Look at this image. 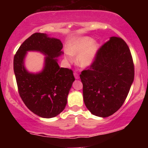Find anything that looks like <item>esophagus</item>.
<instances>
[{
    "label": "esophagus",
    "instance_id": "1",
    "mask_svg": "<svg viewBox=\"0 0 148 148\" xmlns=\"http://www.w3.org/2000/svg\"><path fill=\"white\" fill-rule=\"evenodd\" d=\"M74 77H75L76 79H79V75L76 72L74 73Z\"/></svg>",
    "mask_w": 148,
    "mask_h": 148
}]
</instances>
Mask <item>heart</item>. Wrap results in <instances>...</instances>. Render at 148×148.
<instances>
[{"instance_id":"obj_1","label":"heart","mask_w":148,"mask_h":148,"mask_svg":"<svg viewBox=\"0 0 148 148\" xmlns=\"http://www.w3.org/2000/svg\"><path fill=\"white\" fill-rule=\"evenodd\" d=\"M99 45L89 37H82L76 40L68 48V52L65 55V59L72 62V56H76V62L81 67L90 66L95 60L99 51Z\"/></svg>"}]
</instances>
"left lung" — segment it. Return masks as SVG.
<instances>
[{"instance_id":"8db88e82","label":"left lung","mask_w":148,"mask_h":148,"mask_svg":"<svg viewBox=\"0 0 148 148\" xmlns=\"http://www.w3.org/2000/svg\"><path fill=\"white\" fill-rule=\"evenodd\" d=\"M80 78L85 105L92 114L101 118L113 115L125 102L134 79L133 59L126 42L110 37Z\"/></svg>"}]
</instances>
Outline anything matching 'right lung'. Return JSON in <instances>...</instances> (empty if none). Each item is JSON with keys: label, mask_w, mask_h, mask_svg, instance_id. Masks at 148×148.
Returning a JSON list of instances; mask_svg holds the SVG:
<instances>
[{"label": "right lung", "mask_w": 148, "mask_h": 148, "mask_svg": "<svg viewBox=\"0 0 148 148\" xmlns=\"http://www.w3.org/2000/svg\"><path fill=\"white\" fill-rule=\"evenodd\" d=\"M62 49V44L58 39L35 33L23 42L14 57L19 95L28 109L42 118H53L63 111L75 80L72 69L59 67L56 58L63 53ZM30 50L47 56L42 72L34 74L25 68V57Z\"/></svg>", "instance_id": "right-lung-1"}]
</instances>
